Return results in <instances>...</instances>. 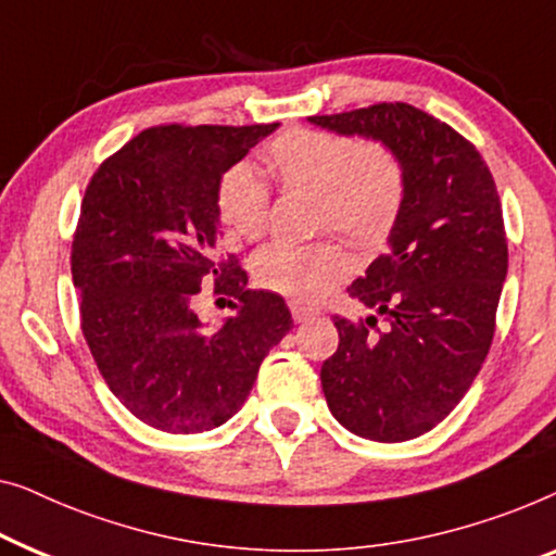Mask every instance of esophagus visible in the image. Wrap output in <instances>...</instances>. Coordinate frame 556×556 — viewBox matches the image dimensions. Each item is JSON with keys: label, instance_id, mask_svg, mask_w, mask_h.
I'll return each instance as SVG.
<instances>
[{"label": "esophagus", "instance_id": "34e87169", "mask_svg": "<svg viewBox=\"0 0 556 556\" xmlns=\"http://www.w3.org/2000/svg\"><path fill=\"white\" fill-rule=\"evenodd\" d=\"M289 309H292L294 323H307V319L319 315L315 307H307V304H302V302H289Z\"/></svg>", "mask_w": 556, "mask_h": 556}]
</instances>
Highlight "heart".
<instances>
[{
  "instance_id": "obj_1",
  "label": "heart",
  "mask_w": 556,
  "mask_h": 556,
  "mask_svg": "<svg viewBox=\"0 0 556 556\" xmlns=\"http://www.w3.org/2000/svg\"><path fill=\"white\" fill-rule=\"evenodd\" d=\"M264 170L285 193H312V226L338 231L365 252L393 237L408 199V170L401 153L380 138L294 128L264 148ZM216 214L241 239L269 229L271 189L249 163H233L216 186ZM350 256L334 239L307 244L271 241L254 254L262 287L292 300L315 302L350 277Z\"/></svg>"
}]
</instances>
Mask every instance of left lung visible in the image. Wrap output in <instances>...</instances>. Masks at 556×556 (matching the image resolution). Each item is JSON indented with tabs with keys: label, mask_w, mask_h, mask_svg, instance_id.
<instances>
[{
	"label": "left lung",
	"mask_w": 556,
	"mask_h": 556,
	"mask_svg": "<svg viewBox=\"0 0 556 556\" xmlns=\"http://www.w3.org/2000/svg\"><path fill=\"white\" fill-rule=\"evenodd\" d=\"M327 130L386 140L408 170V199L350 296L378 317H334L340 345L325 359L323 390L350 433L380 443L424 435L456 408L496 332L509 269L502 201L471 140L408 103L312 115Z\"/></svg>",
	"instance_id": "8db88e82"
}]
</instances>
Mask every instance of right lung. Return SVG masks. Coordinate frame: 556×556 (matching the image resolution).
Wrapping results in <instances>:
<instances>
[{
  "label": "right lung",
  "instance_id": "obj_1",
  "mask_svg": "<svg viewBox=\"0 0 556 556\" xmlns=\"http://www.w3.org/2000/svg\"><path fill=\"white\" fill-rule=\"evenodd\" d=\"M277 123L153 125L92 174L73 237L80 327L113 395L143 424L201 433L244 405L262 359L292 330L285 300L247 289L216 247V186ZM206 280L238 315L203 331Z\"/></svg>",
  "mask_w": 556,
  "mask_h": 556
}]
</instances>
